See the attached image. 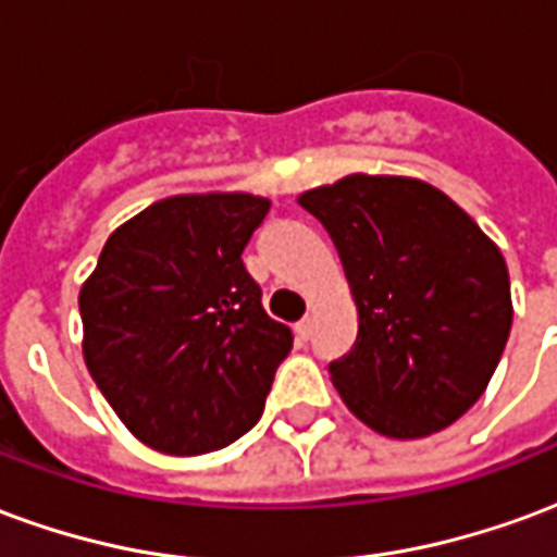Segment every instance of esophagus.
<instances>
[{
	"mask_svg": "<svg viewBox=\"0 0 557 557\" xmlns=\"http://www.w3.org/2000/svg\"><path fill=\"white\" fill-rule=\"evenodd\" d=\"M295 334H298V337H301V339L313 337V319H310V315H304L301 322L295 325Z\"/></svg>",
	"mask_w": 557,
	"mask_h": 557,
	"instance_id": "obj_1",
	"label": "esophagus"
}]
</instances>
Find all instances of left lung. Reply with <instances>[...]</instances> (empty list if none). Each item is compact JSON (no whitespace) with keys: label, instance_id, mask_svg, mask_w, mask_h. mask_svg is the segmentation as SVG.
<instances>
[{"label":"left lung","instance_id":"1","mask_svg":"<svg viewBox=\"0 0 557 557\" xmlns=\"http://www.w3.org/2000/svg\"><path fill=\"white\" fill-rule=\"evenodd\" d=\"M331 235L358 307L331 382L370 430L411 442L447 430L490 385L513 325L498 244L438 187L351 172L298 196Z\"/></svg>","mask_w":557,"mask_h":557}]
</instances>
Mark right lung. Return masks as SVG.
Wrapping results in <instances>:
<instances>
[{
	"instance_id": "1",
	"label": "right lung",
	"mask_w": 557,
	"mask_h": 557,
	"mask_svg": "<svg viewBox=\"0 0 557 557\" xmlns=\"http://www.w3.org/2000/svg\"><path fill=\"white\" fill-rule=\"evenodd\" d=\"M268 208L242 190L151 202L107 238L79 289L91 379L158 454H211L262 418L292 349L242 262Z\"/></svg>"
}]
</instances>
